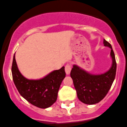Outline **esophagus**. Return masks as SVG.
<instances>
[{"label": "esophagus", "mask_w": 127, "mask_h": 127, "mask_svg": "<svg viewBox=\"0 0 127 127\" xmlns=\"http://www.w3.org/2000/svg\"><path fill=\"white\" fill-rule=\"evenodd\" d=\"M71 70V65L69 64H67L65 66V71H66V74H69L70 73Z\"/></svg>", "instance_id": "esophagus-1"}]
</instances>
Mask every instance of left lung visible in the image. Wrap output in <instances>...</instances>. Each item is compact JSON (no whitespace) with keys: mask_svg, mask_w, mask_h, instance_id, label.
Masks as SVG:
<instances>
[{"mask_svg":"<svg viewBox=\"0 0 127 127\" xmlns=\"http://www.w3.org/2000/svg\"><path fill=\"white\" fill-rule=\"evenodd\" d=\"M103 44L111 49L112 64L108 71L103 74H93L76 64L73 65L71 71L70 75L78 99L87 105H94L101 101L110 90L115 78L117 63L114 52L111 44L105 39H103Z\"/></svg>","mask_w":127,"mask_h":127,"instance_id":"8db88e82","label":"left lung"}]
</instances>
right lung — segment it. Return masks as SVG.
Here are the masks:
<instances>
[{"instance_id": "right-lung-1", "label": "right lung", "mask_w": 127, "mask_h": 127, "mask_svg": "<svg viewBox=\"0 0 127 127\" xmlns=\"http://www.w3.org/2000/svg\"><path fill=\"white\" fill-rule=\"evenodd\" d=\"M12 74L19 93L30 103L40 108H47L56 102L63 80L66 76L64 67L54 70L39 80H29L19 71L13 58Z\"/></svg>"}]
</instances>
